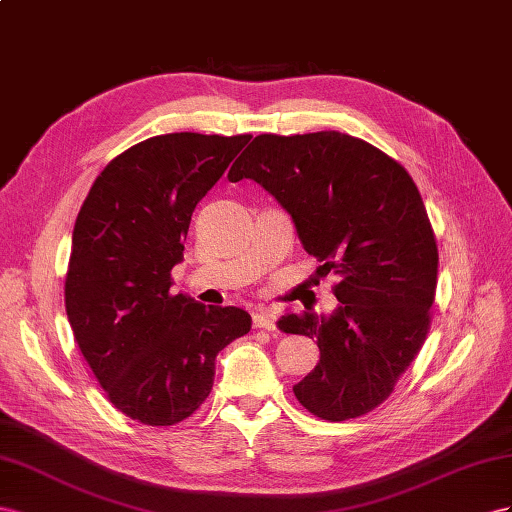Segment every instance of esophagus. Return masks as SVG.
Segmentation results:
<instances>
[{
    "label": "esophagus",
    "instance_id": "1",
    "mask_svg": "<svg viewBox=\"0 0 512 512\" xmlns=\"http://www.w3.org/2000/svg\"><path fill=\"white\" fill-rule=\"evenodd\" d=\"M253 326L261 330H276V315L270 309H261L253 313Z\"/></svg>",
    "mask_w": 512,
    "mask_h": 512
}]
</instances>
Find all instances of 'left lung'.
Segmentation results:
<instances>
[{
  "label": "left lung",
  "mask_w": 512,
  "mask_h": 512,
  "mask_svg": "<svg viewBox=\"0 0 512 512\" xmlns=\"http://www.w3.org/2000/svg\"><path fill=\"white\" fill-rule=\"evenodd\" d=\"M227 178L264 186L304 251L339 279L332 291L341 304L330 315L279 321L319 347L296 399L330 422L375 410L427 339L437 285L433 229L410 173L367 141L321 130L255 137Z\"/></svg>",
  "instance_id": "obj_1"
}]
</instances>
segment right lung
Returning a JSON list of instances; mask_svg holds the SVG:
<instances>
[{
  "label": "right lung",
  "mask_w": 512,
  "mask_h": 512,
  "mask_svg": "<svg viewBox=\"0 0 512 512\" xmlns=\"http://www.w3.org/2000/svg\"><path fill=\"white\" fill-rule=\"evenodd\" d=\"M251 135L171 133L102 171L72 231L66 315L83 358L128 418L169 427L208 399L214 360L251 330L238 306L171 294L197 203Z\"/></svg>",
  "instance_id": "right-lung-1"
}]
</instances>
